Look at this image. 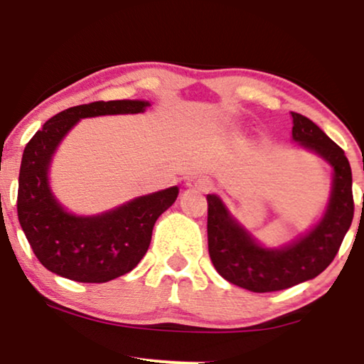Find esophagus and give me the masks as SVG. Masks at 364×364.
Segmentation results:
<instances>
[{"label": "esophagus", "instance_id": "34e87169", "mask_svg": "<svg viewBox=\"0 0 364 364\" xmlns=\"http://www.w3.org/2000/svg\"><path fill=\"white\" fill-rule=\"evenodd\" d=\"M188 186L193 188V190H198V191H208L212 188V181L205 176H191L188 179Z\"/></svg>", "mask_w": 364, "mask_h": 364}]
</instances>
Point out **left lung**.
<instances>
[{
	"label": "left lung",
	"instance_id": "obj_1",
	"mask_svg": "<svg viewBox=\"0 0 364 364\" xmlns=\"http://www.w3.org/2000/svg\"><path fill=\"white\" fill-rule=\"evenodd\" d=\"M292 114V140L333 168L327 212L315 228L286 248L267 250L229 215L219 196L208 195V253L225 281L253 292L282 291L323 272L339 252L354 217L353 174L344 150L306 116Z\"/></svg>",
	"mask_w": 364,
	"mask_h": 364
}]
</instances>
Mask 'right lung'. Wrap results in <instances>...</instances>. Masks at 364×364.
Instances as JSON below:
<instances>
[{"instance_id":"add662e5","label":"right lung","mask_w":364,"mask_h":364,"mask_svg":"<svg viewBox=\"0 0 364 364\" xmlns=\"http://www.w3.org/2000/svg\"><path fill=\"white\" fill-rule=\"evenodd\" d=\"M147 106L145 101H97L68 107L28 140L20 166L16 212L32 252L51 272L77 282H107L135 269L147 253L154 224L174 203L176 186L102 215L77 217L56 202L48 185L53 152L78 119L133 114Z\"/></svg>"}]
</instances>
